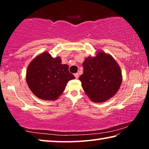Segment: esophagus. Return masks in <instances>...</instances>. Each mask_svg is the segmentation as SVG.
I'll return each mask as SVG.
<instances>
[{
  "instance_id": "34e87169",
  "label": "esophagus",
  "mask_w": 149,
  "mask_h": 149,
  "mask_svg": "<svg viewBox=\"0 0 149 149\" xmlns=\"http://www.w3.org/2000/svg\"><path fill=\"white\" fill-rule=\"evenodd\" d=\"M74 76L75 77V78H76V79H78V78H79V74H77V73H76V74H74Z\"/></svg>"
}]
</instances>
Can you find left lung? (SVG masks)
I'll use <instances>...</instances> for the list:
<instances>
[{
    "mask_svg": "<svg viewBox=\"0 0 149 149\" xmlns=\"http://www.w3.org/2000/svg\"><path fill=\"white\" fill-rule=\"evenodd\" d=\"M84 73L79 77L88 97L95 102H104L116 94L122 82L120 65L110 54L98 50L95 56L83 62Z\"/></svg>",
    "mask_w": 149,
    "mask_h": 149,
    "instance_id": "8db88e82",
    "label": "left lung"
}]
</instances>
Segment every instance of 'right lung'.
Wrapping results in <instances>:
<instances>
[{
    "instance_id": "right-lung-1",
    "label": "right lung",
    "mask_w": 149,
    "mask_h": 149,
    "mask_svg": "<svg viewBox=\"0 0 149 149\" xmlns=\"http://www.w3.org/2000/svg\"><path fill=\"white\" fill-rule=\"evenodd\" d=\"M68 68V65L62 64L60 56L53 58L48 52H43L33 59L27 66V85L39 99L56 100L64 91L68 82L75 79Z\"/></svg>"
}]
</instances>
